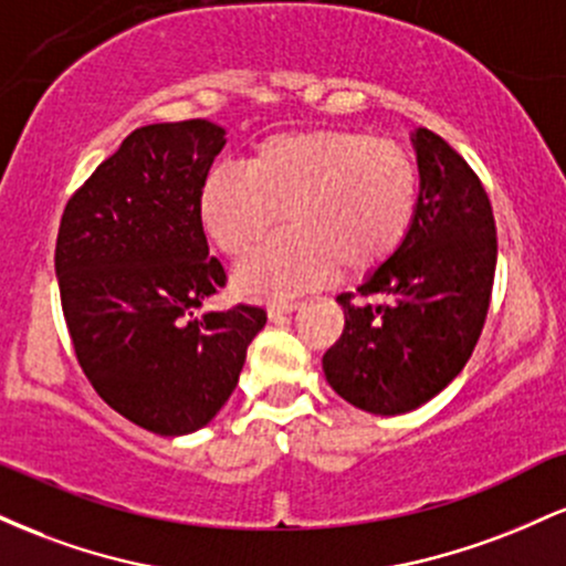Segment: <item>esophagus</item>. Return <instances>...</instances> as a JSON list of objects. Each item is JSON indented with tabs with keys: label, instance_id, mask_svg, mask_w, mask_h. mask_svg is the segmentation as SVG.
I'll use <instances>...</instances> for the list:
<instances>
[{
	"label": "esophagus",
	"instance_id": "1",
	"mask_svg": "<svg viewBox=\"0 0 566 566\" xmlns=\"http://www.w3.org/2000/svg\"><path fill=\"white\" fill-rule=\"evenodd\" d=\"M297 308V303L295 301H282V303H271L269 305V316L271 319H279V316H284V314H292V311Z\"/></svg>",
	"mask_w": 566,
	"mask_h": 566
}]
</instances>
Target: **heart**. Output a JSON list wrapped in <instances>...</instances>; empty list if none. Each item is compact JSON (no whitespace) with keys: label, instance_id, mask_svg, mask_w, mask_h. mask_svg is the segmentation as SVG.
I'll return each mask as SVG.
<instances>
[{"label":"heart","instance_id":"obj_1","mask_svg":"<svg viewBox=\"0 0 566 566\" xmlns=\"http://www.w3.org/2000/svg\"><path fill=\"white\" fill-rule=\"evenodd\" d=\"M418 205L420 172L407 148L361 129L311 127L261 140L242 172L212 170L199 186L197 218L223 255L244 258L284 216L290 233L233 276L239 295L282 301L337 265L348 276L378 271L405 247Z\"/></svg>","mask_w":566,"mask_h":566}]
</instances>
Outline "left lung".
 <instances>
[{
    "label": "left lung",
    "mask_w": 566,
    "mask_h": 566,
    "mask_svg": "<svg viewBox=\"0 0 566 566\" xmlns=\"http://www.w3.org/2000/svg\"><path fill=\"white\" fill-rule=\"evenodd\" d=\"M420 205L405 247L343 292L346 324L324 354L348 405L401 415L444 391L471 359L490 311L497 231L482 180L431 129L412 135Z\"/></svg>",
    "instance_id": "obj_1"
}]
</instances>
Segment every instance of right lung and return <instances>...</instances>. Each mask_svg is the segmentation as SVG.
<instances>
[{"label":"right lung","mask_w":566,"mask_h":566,"mask_svg":"<svg viewBox=\"0 0 566 566\" xmlns=\"http://www.w3.org/2000/svg\"><path fill=\"white\" fill-rule=\"evenodd\" d=\"M226 129L207 119L129 133L63 210L55 242L61 305L82 373L129 423L180 437L229 401L261 305L193 316L226 287L197 218V193Z\"/></svg>","instance_id":"obj_1"}]
</instances>
